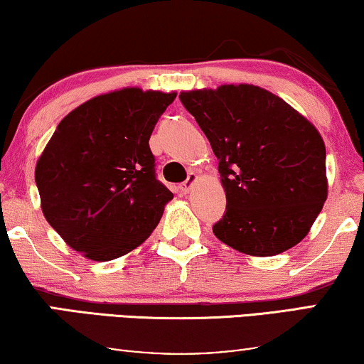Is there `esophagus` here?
<instances>
[{"label": "esophagus", "mask_w": 364, "mask_h": 364, "mask_svg": "<svg viewBox=\"0 0 364 364\" xmlns=\"http://www.w3.org/2000/svg\"><path fill=\"white\" fill-rule=\"evenodd\" d=\"M197 173H193V172H191L188 173V177H187V181L186 182H182L181 183V191L183 192V193H187V192H191L192 191V187H193V183L197 182Z\"/></svg>", "instance_id": "1"}]
</instances>
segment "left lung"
I'll use <instances>...</instances> for the list:
<instances>
[{
	"label": "left lung",
	"instance_id": "8db88e82",
	"mask_svg": "<svg viewBox=\"0 0 364 364\" xmlns=\"http://www.w3.org/2000/svg\"><path fill=\"white\" fill-rule=\"evenodd\" d=\"M210 142L227 196L218 240L253 257L300 243L328 196L326 149L313 124L252 84L181 92Z\"/></svg>",
	"mask_w": 364,
	"mask_h": 364
}]
</instances>
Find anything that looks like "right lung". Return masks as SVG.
I'll return each instance as SVG.
<instances>
[{"mask_svg": "<svg viewBox=\"0 0 364 364\" xmlns=\"http://www.w3.org/2000/svg\"><path fill=\"white\" fill-rule=\"evenodd\" d=\"M176 96L124 87L59 122L34 178L44 217L73 250L109 262L157 227L173 193L157 181L149 139Z\"/></svg>", "mask_w": 364, "mask_h": 364, "instance_id": "obj_1", "label": "right lung"}]
</instances>
